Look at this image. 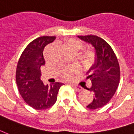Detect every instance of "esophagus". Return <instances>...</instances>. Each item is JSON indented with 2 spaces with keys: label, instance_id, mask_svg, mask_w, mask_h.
I'll return each instance as SVG.
<instances>
[{
  "label": "esophagus",
  "instance_id": "obj_1",
  "mask_svg": "<svg viewBox=\"0 0 134 134\" xmlns=\"http://www.w3.org/2000/svg\"><path fill=\"white\" fill-rule=\"evenodd\" d=\"M71 86L74 88V89L77 90V91H81L82 88L80 87V86H78L76 85H71Z\"/></svg>",
  "mask_w": 134,
  "mask_h": 134
}]
</instances>
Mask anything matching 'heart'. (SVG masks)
Segmentation results:
<instances>
[{"label": "heart", "mask_w": 134, "mask_h": 134, "mask_svg": "<svg viewBox=\"0 0 134 134\" xmlns=\"http://www.w3.org/2000/svg\"><path fill=\"white\" fill-rule=\"evenodd\" d=\"M83 44L81 42L76 40V39H69L67 41L64 43L63 45V48H66L68 49H71L76 53L78 51L81 49ZM80 61L82 66L85 69H89L92 67L96 62V54L92 50H87L86 51L80 58ZM74 71L73 68H68L62 73V76L65 79H69L71 78V74Z\"/></svg>", "instance_id": "heart-1"}]
</instances>
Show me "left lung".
<instances>
[{"mask_svg": "<svg viewBox=\"0 0 134 134\" xmlns=\"http://www.w3.org/2000/svg\"><path fill=\"white\" fill-rule=\"evenodd\" d=\"M77 37L95 50L96 62L86 73L88 74L86 79L92 83L88 90L94 94V98L87 108L98 109L108 103L116 93L120 80L119 61L111 47L100 37L92 35Z\"/></svg>", "mask_w": 134, "mask_h": 134, "instance_id": "1", "label": "left lung"}]
</instances>
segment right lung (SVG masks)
I'll list each match as a JSON object with an SVG mask.
<instances>
[{
	"label": "right lung",
	"mask_w": 134,
	"mask_h": 134,
	"mask_svg": "<svg viewBox=\"0 0 134 134\" xmlns=\"http://www.w3.org/2000/svg\"><path fill=\"white\" fill-rule=\"evenodd\" d=\"M55 39V36H41L27 46L18 62L15 79L20 94L30 106L43 110L52 106L57 100L63 83L44 85L41 80V66L45 64L43 49Z\"/></svg>",
	"instance_id": "obj_1"
}]
</instances>
